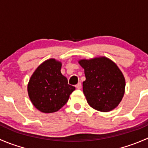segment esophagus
Instances as JSON below:
<instances>
[{
  "label": "esophagus",
  "mask_w": 148,
  "mask_h": 148,
  "mask_svg": "<svg viewBox=\"0 0 148 148\" xmlns=\"http://www.w3.org/2000/svg\"><path fill=\"white\" fill-rule=\"evenodd\" d=\"M75 86H76V88H77V89H81V88H82V84L80 82H79L77 85H76Z\"/></svg>",
  "instance_id": "1"
}]
</instances>
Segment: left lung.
<instances>
[{"instance_id": "obj_1", "label": "left lung", "mask_w": 148, "mask_h": 148, "mask_svg": "<svg viewBox=\"0 0 148 148\" xmlns=\"http://www.w3.org/2000/svg\"><path fill=\"white\" fill-rule=\"evenodd\" d=\"M78 62L84 69L83 92L89 106L102 112L116 108L125 90V77L117 64L105 56Z\"/></svg>"}]
</instances>
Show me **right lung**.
I'll use <instances>...</instances> for the list:
<instances>
[{
	"label": "right lung",
	"instance_id": "right-lung-1",
	"mask_svg": "<svg viewBox=\"0 0 148 148\" xmlns=\"http://www.w3.org/2000/svg\"><path fill=\"white\" fill-rule=\"evenodd\" d=\"M62 63L49 59L37 67L30 78L27 89L34 107L44 113L57 112L67 102L75 87L68 84L61 73Z\"/></svg>",
	"mask_w": 148,
	"mask_h": 148
}]
</instances>
